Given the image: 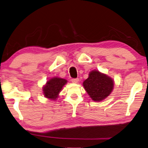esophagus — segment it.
<instances>
[{"label": "esophagus", "mask_w": 148, "mask_h": 148, "mask_svg": "<svg viewBox=\"0 0 148 148\" xmlns=\"http://www.w3.org/2000/svg\"><path fill=\"white\" fill-rule=\"evenodd\" d=\"M72 83H74V84H77L78 82V81H79V79L78 78H73V79H72Z\"/></svg>", "instance_id": "esophagus-1"}]
</instances>
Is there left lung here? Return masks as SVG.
I'll list each match as a JSON object with an SVG mask.
<instances>
[{
  "label": "left lung",
  "instance_id": "1",
  "mask_svg": "<svg viewBox=\"0 0 148 148\" xmlns=\"http://www.w3.org/2000/svg\"><path fill=\"white\" fill-rule=\"evenodd\" d=\"M83 86L91 99L101 101L111 94L114 81L107 74L95 70L90 72L88 78L84 81Z\"/></svg>",
  "mask_w": 148,
  "mask_h": 148
}]
</instances>
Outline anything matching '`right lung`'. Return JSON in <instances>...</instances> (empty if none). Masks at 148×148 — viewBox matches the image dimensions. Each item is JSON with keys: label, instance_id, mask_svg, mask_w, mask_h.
Masks as SVG:
<instances>
[{"label": "right lung", "instance_id": "right-lung-1", "mask_svg": "<svg viewBox=\"0 0 148 148\" xmlns=\"http://www.w3.org/2000/svg\"><path fill=\"white\" fill-rule=\"evenodd\" d=\"M67 80L65 79L54 77L47 81L45 85L43 87V93L45 97L49 99L56 101L58 97V94L62 90Z\"/></svg>", "mask_w": 148, "mask_h": 148}]
</instances>
